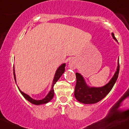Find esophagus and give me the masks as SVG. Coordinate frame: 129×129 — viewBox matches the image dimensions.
<instances>
[{
  "mask_svg": "<svg viewBox=\"0 0 129 129\" xmlns=\"http://www.w3.org/2000/svg\"><path fill=\"white\" fill-rule=\"evenodd\" d=\"M69 66L70 69H76V62L73 59H71L69 62Z\"/></svg>",
  "mask_w": 129,
  "mask_h": 129,
  "instance_id": "esophagus-1",
  "label": "esophagus"
}]
</instances>
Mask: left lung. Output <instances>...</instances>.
I'll list each match as a JSON object with an SVG mask.
<instances>
[{"instance_id": "left-lung-1", "label": "left lung", "mask_w": 129, "mask_h": 129, "mask_svg": "<svg viewBox=\"0 0 129 129\" xmlns=\"http://www.w3.org/2000/svg\"><path fill=\"white\" fill-rule=\"evenodd\" d=\"M113 38L115 40L116 39L114 34H111ZM119 72V63L117 62L116 71L111 80L107 84L102 87H89L87 85L83 76L78 73H76V83L75 88L74 95L76 100L84 104H92L97 103L102 100L112 89L113 86L116 81Z\"/></svg>"}]
</instances>
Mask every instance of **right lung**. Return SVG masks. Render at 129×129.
Instances as JSON below:
<instances>
[{
    "label": "right lung",
    "mask_w": 129,
    "mask_h": 129,
    "mask_svg": "<svg viewBox=\"0 0 129 129\" xmlns=\"http://www.w3.org/2000/svg\"><path fill=\"white\" fill-rule=\"evenodd\" d=\"M65 67H66V63H62L61 66H60L59 67V68L57 69V70H56V73H55L54 77L53 79V84H52V86H51V89L50 91L49 92V93L45 97V98L42 99V100H35V99H33L32 98H31L29 95H28L27 94H25L23 92H22L21 90L19 89V87H18V89H19V92H21V94L23 95V97L26 99L27 100H28L29 102H30L31 104H34V105H42V104H47L48 102H49L54 97V85L56 84V82L57 81V80L60 78V76H62V75L64 73L65 71ZM13 75H14V78H15V82H16V75H15V67H13Z\"/></svg>",
    "instance_id": "1"
}]
</instances>
